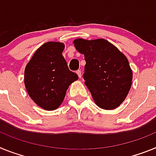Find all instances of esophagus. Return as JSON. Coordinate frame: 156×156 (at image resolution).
Returning <instances> with one entry per match:
<instances>
[{
	"label": "esophagus",
	"instance_id": "obj_1",
	"mask_svg": "<svg viewBox=\"0 0 156 156\" xmlns=\"http://www.w3.org/2000/svg\"><path fill=\"white\" fill-rule=\"evenodd\" d=\"M76 73H77V74H78L79 78H81V77H82V71H81V70H78L76 71Z\"/></svg>",
	"mask_w": 156,
	"mask_h": 156
}]
</instances>
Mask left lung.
<instances>
[{"label":"left lung","instance_id":"left-lung-1","mask_svg":"<svg viewBox=\"0 0 156 156\" xmlns=\"http://www.w3.org/2000/svg\"><path fill=\"white\" fill-rule=\"evenodd\" d=\"M73 43L85 55L83 78L95 104L105 110L118 108L132 86L133 72L126 55L105 39L77 38Z\"/></svg>","mask_w":156,"mask_h":156}]
</instances>
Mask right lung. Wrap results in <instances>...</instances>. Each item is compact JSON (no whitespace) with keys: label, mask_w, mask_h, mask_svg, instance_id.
<instances>
[{"label":"right lung","mask_w":156,"mask_h":156,"mask_svg":"<svg viewBox=\"0 0 156 156\" xmlns=\"http://www.w3.org/2000/svg\"><path fill=\"white\" fill-rule=\"evenodd\" d=\"M64 47L62 42L44 43L26 66V89L34 102L44 110L59 108L70 84L78 79V74L69 70L62 55Z\"/></svg>","instance_id":"add662e5"}]
</instances>
